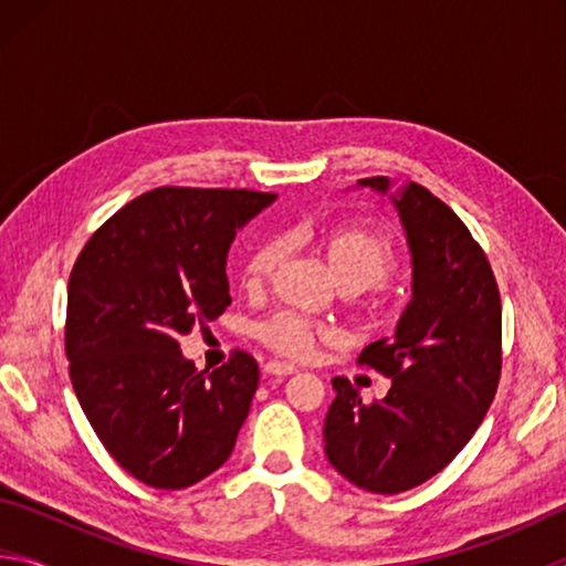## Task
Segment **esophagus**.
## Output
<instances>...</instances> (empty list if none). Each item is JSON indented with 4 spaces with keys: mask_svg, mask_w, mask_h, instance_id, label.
Returning <instances> with one entry per match:
<instances>
[{
    "mask_svg": "<svg viewBox=\"0 0 566 566\" xmlns=\"http://www.w3.org/2000/svg\"><path fill=\"white\" fill-rule=\"evenodd\" d=\"M264 371H266V375H272V377H286V375H294L296 369H294V364L272 359V361L264 364Z\"/></svg>",
    "mask_w": 566,
    "mask_h": 566,
    "instance_id": "1",
    "label": "esophagus"
}]
</instances>
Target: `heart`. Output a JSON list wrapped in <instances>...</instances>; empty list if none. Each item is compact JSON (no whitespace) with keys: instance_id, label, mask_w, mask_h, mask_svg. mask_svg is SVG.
I'll return each instance as SVG.
<instances>
[{"instance_id":"heart-1","label":"heart","mask_w":566,"mask_h":566,"mask_svg":"<svg viewBox=\"0 0 566 566\" xmlns=\"http://www.w3.org/2000/svg\"><path fill=\"white\" fill-rule=\"evenodd\" d=\"M280 242L264 239L256 244L242 266V284L247 292H260L270 282L276 262H280ZM324 252L334 274L347 290H369L379 286L397 272V249L391 237L377 227L339 224L324 232ZM327 329L306 314L294 310L274 312L254 327V337L264 347L290 359H306L317 349V339Z\"/></svg>"}]
</instances>
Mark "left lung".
<instances>
[{
  "instance_id": "1",
  "label": "left lung",
  "mask_w": 566,
  "mask_h": 566,
  "mask_svg": "<svg viewBox=\"0 0 566 566\" xmlns=\"http://www.w3.org/2000/svg\"><path fill=\"white\" fill-rule=\"evenodd\" d=\"M359 185L387 191L389 179ZM391 199L407 229L415 296L395 337L371 342L357 359L391 387L367 405L349 379L334 377L324 419L329 464L375 494L407 492L442 472L482 424L502 375V300L484 249L417 181Z\"/></svg>"
}]
</instances>
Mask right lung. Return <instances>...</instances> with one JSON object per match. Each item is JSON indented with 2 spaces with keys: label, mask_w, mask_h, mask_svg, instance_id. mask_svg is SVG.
<instances>
[{
  "label": "right lung",
  "mask_w": 566,
  "mask_h": 566,
  "mask_svg": "<svg viewBox=\"0 0 566 566\" xmlns=\"http://www.w3.org/2000/svg\"><path fill=\"white\" fill-rule=\"evenodd\" d=\"M274 195L159 187L114 212L76 256L64 349L76 399L104 449L155 490H185L222 467L260 385L252 354L214 371L179 337L232 296L229 244Z\"/></svg>",
  "instance_id": "1"
}]
</instances>
